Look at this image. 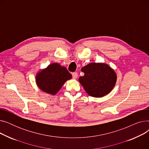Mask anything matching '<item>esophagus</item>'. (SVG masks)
<instances>
[{
  "mask_svg": "<svg viewBox=\"0 0 149 149\" xmlns=\"http://www.w3.org/2000/svg\"><path fill=\"white\" fill-rule=\"evenodd\" d=\"M72 75V78L74 79H76L78 77V74L77 72H73Z\"/></svg>",
  "mask_w": 149,
  "mask_h": 149,
  "instance_id": "34e87169",
  "label": "esophagus"
}]
</instances>
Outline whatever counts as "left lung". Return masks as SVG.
<instances>
[{
  "mask_svg": "<svg viewBox=\"0 0 149 149\" xmlns=\"http://www.w3.org/2000/svg\"><path fill=\"white\" fill-rule=\"evenodd\" d=\"M84 73L79 81L88 94L93 97H102L114 88L116 75L106 64L92 63L81 68Z\"/></svg>",
  "mask_w": 149,
  "mask_h": 149,
  "instance_id": "left-lung-1",
  "label": "left lung"
}]
</instances>
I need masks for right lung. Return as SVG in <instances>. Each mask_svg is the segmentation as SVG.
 I'll use <instances>...</instances> for the list:
<instances>
[{"label": "right lung", "mask_w": 149, "mask_h": 149, "mask_svg": "<svg viewBox=\"0 0 149 149\" xmlns=\"http://www.w3.org/2000/svg\"><path fill=\"white\" fill-rule=\"evenodd\" d=\"M71 78V74L65 67L58 63H52L37 74L36 83L43 92L55 95L66 81Z\"/></svg>", "instance_id": "1"}]
</instances>
